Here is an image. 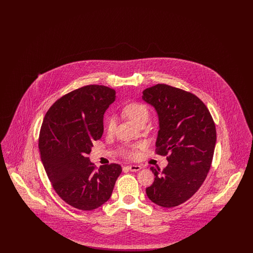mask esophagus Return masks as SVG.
<instances>
[{
    "label": "esophagus",
    "instance_id": "esophagus-1",
    "mask_svg": "<svg viewBox=\"0 0 253 253\" xmlns=\"http://www.w3.org/2000/svg\"><path fill=\"white\" fill-rule=\"evenodd\" d=\"M126 168L130 169L131 171H138V170L141 169V166H139V165H129Z\"/></svg>",
    "mask_w": 253,
    "mask_h": 253
}]
</instances>
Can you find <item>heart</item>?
Here are the masks:
<instances>
[{
    "label": "heart",
    "instance_id": "b5f03b06",
    "mask_svg": "<svg viewBox=\"0 0 253 253\" xmlns=\"http://www.w3.org/2000/svg\"><path fill=\"white\" fill-rule=\"evenodd\" d=\"M123 114L131 121L135 123L136 125L140 122V121L148 120L149 118V111L148 108L145 106L142 103H138V102H131L129 104H127L124 108H123ZM116 127V121L113 117H108L107 121H106V129L109 132H113L114 129ZM144 145L142 143L138 145L139 148L143 147ZM126 156L127 157H136V152L134 148H130L126 151Z\"/></svg>",
    "mask_w": 253,
    "mask_h": 253
}]
</instances>
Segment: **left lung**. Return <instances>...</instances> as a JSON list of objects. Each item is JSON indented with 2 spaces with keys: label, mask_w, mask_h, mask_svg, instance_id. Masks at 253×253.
Instances as JSON below:
<instances>
[{
  "label": "left lung",
  "mask_w": 253,
  "mask_h": 253,
  "mask_svg": "<svg viewBox=\"0 0 253 253\" xmlns=\"http://www.w3.org/2000/svg\"><path fill=\"white\" fill-rule=\"evenodd\" d=\"M142 99L157 111L156 151L169 162L161 171L151 168L156 177L146 193L155 204L173 208L190 199L206 179L216 142L215 124L203 101L179 88L155 85L145 89Z\"/></svg>",
  "instance_id": "8db88e82"
}]
</instances>
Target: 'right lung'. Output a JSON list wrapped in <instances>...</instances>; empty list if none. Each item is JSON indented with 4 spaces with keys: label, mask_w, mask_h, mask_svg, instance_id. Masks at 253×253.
<instances>
[{
    "label": "right lung",
    "mask_w": 253,
    "mask_h": 253,
    "mask_svg": "<svg viewBox=\"0 0 253 253\" xmlns=\"http://www.w3.org/2000/svg\"><path fill=\"white\" fill-rule=\"evenodd\" d=\"M116 91L87 85L61 96L50 108L40 132L41 159L55 192L67 204L92 211L107 202L122 171L119 164L97 170L88 157L103 133V115Z\"/></svg>",
    "instance_id": "obj_1"
}]
</instances>
